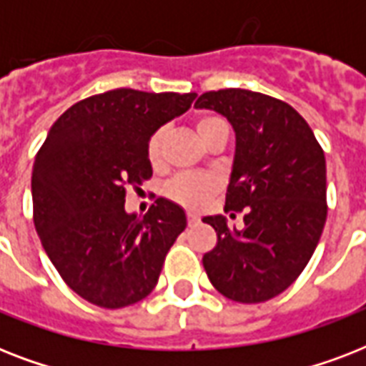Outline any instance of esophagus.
Segmentation results:
<instances>
[{
	"instance_id": "34e87169",
	"label": "esophagus",
	"mask_w": 366,
	"mask_h": 366,
	"mask_svg": "<svg viewBox=\"0 0 366 366\" xmlns=\"http://www.w3.org/2000/svg\"><path fill=\"white\" fill-rule=\"evenodd\" d=\"M188 224H189V226H195V224H199V217H197L195 212H188Z\"/></svg>"
}]
</instances>
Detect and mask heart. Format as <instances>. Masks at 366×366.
<instances>
[{
  "label": "heart",
  "mask_w": 366,
  "mask_h": 366,
  "mask_svg": "<svg viewBox=\"0 0 366 366\" xmlns=\"http://www.w3.org/2000/svg\"><path fill=\"white\" fill-rule=\"evenodd\" d=\"M224 119L214 114H201L195 119V129L199 132L203 140L209 138L218 125H224ZM165 140H167V129L159 127L149 134L148 142H146V155H148L149 165L157 169L163 163V152H165ZM222 186V180L212 172H182L172 178L171 182H167L165 195L174 203L188 209H201L207 205V201L211 199L212 195L217 194Z\"/></svg>",
  "instance_id": "heart-1"
}]
</instances>
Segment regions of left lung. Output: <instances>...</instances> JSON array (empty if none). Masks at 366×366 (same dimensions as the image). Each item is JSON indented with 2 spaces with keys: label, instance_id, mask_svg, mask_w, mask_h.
I'll return each instance as SVG.
<instances>
[{
  "label": "left lung",
  "instance_id": "obj_1",
  "mask_svg": "<svg viewBox=\"0 0 366 366\" xmlns=\"http://www.w3.org/2000/svg\"><path fill=\"white\" fill-rule=\"evenodd\" d=\"M228 117L235 159L226 212H244L243 229L205 217L217 247L203 256L212 287L241 304L281 295L304 272L327 220L325 152L287 102L244 89L209 91L195 100ZM235 217V214H234Z\"/></svg>",
  "mask_w": 366,
  "mask_h": 366
}]
</instances>
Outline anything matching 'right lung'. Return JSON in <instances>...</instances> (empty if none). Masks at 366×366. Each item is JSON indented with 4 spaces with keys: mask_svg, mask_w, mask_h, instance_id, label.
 <instances>
[{
    "mask_svg": "<svg viewBox=\"0 0 366 366\" xmlns=\"http://www.w3.org/2000/svg\"><path fill=\"white\" fill-rule=\"evenodd\" d=\"M194 99L134 89L94 94L54 122L36 154L34 226L60 277L83 300L117 310L157 285L186 214L163 197L142 218L127 214L125 189L152 178L149 134Z\"/></svg>",
    "mask_w": 366,
    "mask_h": 366,
    "instance_id": "1",
    "label": "right lung"
}]
</instances>
